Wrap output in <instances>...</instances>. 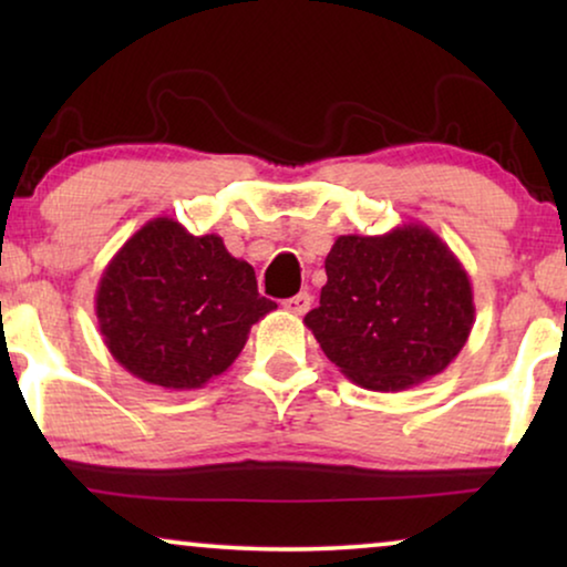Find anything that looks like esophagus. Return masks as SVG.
Masks as SVG:
<instances>
[{"instance_id": "esophagus-1", "label": "esophagus", "mask_w": 567, "mask_h": 567, "mask_svg": "<svg viewBox=\"0 0 567 567\" xmlns=\"http://www.w3.org/2000/svg\"><path fill=\"white\" fill-rule=\"evenodd\" d=\"M309 307H312V293H307V291H301V293H297V297L284 301V309L291 315H305Z\"/></svg>"}]
</instances>
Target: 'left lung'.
Here are the masks:
<instances>
[{
  "label": "left lung",
  "instance_id": "1",
  "mask_svg": "<svg viewBox=\"0 0 567 567\" xmlns=\"http://www.w3.org/2000/svg\"><path fill=\"white\" fill-rule=\"evenodd\" d=\"M324 274L320 307L305 324L363 390H410L441 374L467 343L475 322L470 276L423 224L338 237Z\"/></svg>",
  "mask_w": 567,
  "mask_h": 567
}]
</instances>
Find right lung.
I'll list each match as a JSON object with an SVG mask.
<instances>
[{"mask_svg": "<svg viewBox=\"0 0 567 567\" xmlns=\"http://www.w3.org/2000/svg\"><path fill=\"white\" fill-rule=\"evenodd\" d=\"M274 309L250 262L229 255L221 237H196L167 216L126 239L95 293L113 359L165 390H200L227 371L252 324Z\"/></svg>", "mask_w": 567, "mask_h": 567, "instance_id": "add662e5", "label": "right lung"}]
</instances>
